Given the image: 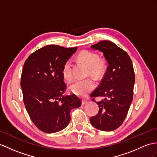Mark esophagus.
I'll return each mask as SVG.
<instances>
[{"mask_svg":"<svg viewBox=\"0 0 157 157\" xmlns=\"http://www.w3.org/2000/svg\"><path fill=\"white\" fill-rule=\"evenodd\" d=\"M87 101L86 100H85V99H83V100L82 101V105H85L86 104V103H87Z\"/></svg>","mask_w":157,"mask_h":157,"instance_id":"esophagus-1","label":"esophagus"}]
</instances>
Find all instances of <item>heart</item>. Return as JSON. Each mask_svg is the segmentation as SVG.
<instances>
[{"label":"heart","instance_id":"1","mask_svg":"<svg viewBox=\"0 0 157 157\" xmlns=\"http://www.w3.org/2000/svg\"><path fill=\"white\" fill-rule=\"evenodd\" d=\"M78 58L82 62L85 63L89 67V72L91 75L97 76L102 71L105 66L103 60L98 59V56L94 52L84 51L78 56ZM63 76L64 79L70 80L72 78V65L70 60L64 63L63 67ZM94 88V84L91 79L75 80L72 81L68 89L73 94L78 97H85Z\"/></svg>","mask_w":157,"mask_h":157}]
</instances>
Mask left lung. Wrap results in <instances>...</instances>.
Returning <instances> with one entry per match:
<instances>
[{
  "mask_svg": "<svg viewBox=\"0 0 157 157\" xmlns=\"http://www.w3.org/2000/svg\"><path fill=\"white\" fill-rule=\"evenodd\" d=\"M90 48L102 52L109 66L100 85L90 94L105 98L97 102L98 113L90 121L98 130L113 131L123 123L132 101L135 77L132 60L111 41L102 40Z\"/></svg>",
  "mask_w": 157,
  "mask_h": 157,
  "instance_id": "1",
  "label": "left lung"
}]
</instances>
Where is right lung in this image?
<instances>
[{"instance_id":"1","label":"right lung","mask_w":157,"mask_h":157,"mask_svg":"<svg viewBox=\"0 0 157 157\" xmlns=\"http://www.w3.org/2000/svg\"><path fill=\"white\" fill-rule=\"evenodd\" d=\"M76 50L47 45L32 53L24 64L21 82L24 103L33 123L43 132L54 133L67 127L71 110L81 105L75 94L64 95L63 67Z\"/></svg>"}]
</instances>
